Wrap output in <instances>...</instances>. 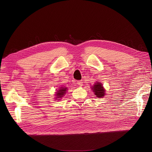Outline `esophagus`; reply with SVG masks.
I'll list each match as a JSON object with an SVG mask.
<instances>
[{
	"label": "esophagus",
	"instance_id": "1",
	"mask_svg": "<svg viewBox=\"0 0 152 152\" xmlns=\"http://www.w3.org/2000/svg\"><path fill=\"white\" fill-rule=\"evenodd\" d=\"M77 84L78 86H83V81H78L77 82Z\"/></svg>",
	"mask_w": 152,
	"mask_h": 152
}]
</instances>
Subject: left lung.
Returning <instances> with one entry per match:
<instances>
[{
	"label": "left lung",
	"mask_w": 152,
	"mask_h": 152,
	"mask_svg": "<svg viewBox=\"0 0 152 152\" xmlns=\"http://www.w3.org/2000/svg\"><path fill=\"white\" fill-rule=\"evenodd\" d=\"M92 91L94 92V94L96 95L97 97L102 98L105 95V89L103 84L100 82H96L91 87Z\"/></svg>",
	"instance_id": "obj_1"
}]
</instances>
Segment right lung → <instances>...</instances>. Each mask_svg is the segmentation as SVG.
<instances>
[{
	"mask_svg": "<svg viewBox=\"0 0 152 152\" xmlns=\"http://www.w3.org/2000/svg\"><path fill=\"white\" fill-rule=\"evenodd\" d=\"M57 92H55V100H61V98L65 96V95L66 94L67 91H68V88L66 87H60L59 88L56 90Z\"/></svg>",
	"mask_w": 152,
	"mask_h": 152,
	"instance_id": "right-lung-1",
	"label": "right lung"
}]
</instances>
